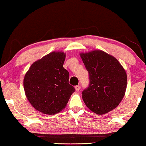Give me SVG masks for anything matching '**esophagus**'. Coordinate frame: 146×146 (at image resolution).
<instances>
[{"label": "esophagus", "mask_w": 146, "mask_h": 146, "mask_svg": "<svg viewBox=\"0 0 146 146\" xmlns=\"http://www.w3.org/2000/svg\"><path fill=\"white\" fill-rule=\"evenodd\" d=\"M75 88V90L76 91H79V90H80V86H76Z\"/></svg>", "instance_id": "obj_1"}]
</instances>
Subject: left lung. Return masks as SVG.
Wrapping results in <instances>:
<instances>
[{"label": "left lung", "mask_w": 146, "mask_h": 146, "mask_svg": "<svg viewBox=\"0 0 146 146\" xmlns=\"http://www.w3.org/2000/svg\"><path fill=\"white\" fill-rule=\"evenodd\" d=\"M89 73V86L82 91L86 106L103 115L117 107L127 87L125 71L114 56L100 50L81 53Z\"/></svg>", "instance_id": "1"}]
</instances>
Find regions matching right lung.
I'll use <instances>...</instances> for the list:
<instances>
[{
  "mask_svg": "<svg viewBox=\"0 0 146 146\" xmlns=\"http://www.w3.org/2000/svg\"><path fill=\"white\" fill-rule=\"evenodd\" d=\"M66 55L52 52L35 62L24 79L26 97L35 109L44 114H56L66 107L75 88L69 84L63 64Z\"/></svg>",
  "mask_w": 146,
  "mask_h": 146,
  "instance_id": "1",
  "label": "right lung"
}]
</instances>
